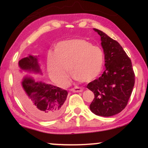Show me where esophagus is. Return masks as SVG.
<instances>
[{
	"label": "esophagus",
	"instance_id": "esophagus-1",
	"mask_svg": "<svg viewBox=\"0 0 148 148\" xmlns=\"http://www.w3.org/2000/svg\"><path fill=\"white\" fill-rule=\"evenodd\" d=\"M70 90L72 92H83V90H84V89H83L82 88L77 87V86H76V87L72 88Z\"/></svg>",
	"mask_w": 148,
	"mask_h": 148
}]
</instances>
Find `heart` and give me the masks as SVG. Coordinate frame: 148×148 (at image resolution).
Masks as SVG:
<instances>
[{"instance_id": "heart-1", "label": "heart", "mask_w": 148, "mask_h": 148, "mask_svg": "<svg viewBox=\"0 0 148 148\" xmlns=\"http://www.w3.org/2000/svg\"><path fill=\"white\" fill-rule=\"evenodd\" d=\"M104 54L97 46L83 39L60 42L54 53L47 56V68L51 78L59 85L68 81V71L80 82H90L99 75L103 69Z\"/></svg>"}]
</instances>
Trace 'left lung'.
I'll use <instances>...</instances> for the list:
<instances>
[{"instance_id":"obj_1","label":"left lung","mask_w":148,"mask_h":148,"mask_svg":"<svg viewBox=\"0 0 148 148\" xmlns=\"http://www.w3.org/2000/svg\"><path fill=\"white\" fill-rule=\"evenodd\" d=\"M101 37L106 69L99 79L88 84L95 98L90 109L97 115L110 117L127 106L135 83L132 61L123 47L101 30L94 28Z\"/></svg>"}]
</instances>
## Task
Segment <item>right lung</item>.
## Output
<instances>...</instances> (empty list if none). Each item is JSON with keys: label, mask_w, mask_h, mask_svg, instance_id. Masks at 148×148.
<instances>
[{"label": "right lung", "mask_w": 148, "mask_h": 148, "mask_svg": "<svg viewBox=\"0 0 148 148\" xmlns=\"http://www.w3.org/2000/svg\"><path fill=\"white\" fill-rule=\"evenodd\" d=\"M37 56L29 55L18 61L21 71L42 74ZM15 85L21 102L26 109L36 118L51 120L58 118L63 111L67 90L42 81H35L31 76L21 79L16 76Z\"/></svg>", "instance_id": "add662e5"}]
</instances>
